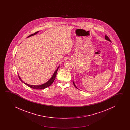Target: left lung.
<instances>
[{"label":"left lung","mask_w":130,"mask_h":130,"mask_svg":"<svg viewBox=\"0 0 130 130\" xmlns=\"http://www.w3.org/2000/svg\"><path fill=\"white\" fill-rule=\"evenodd\" d=\"M105 39L106 40H107V41H110L111 42V41H110V39L109 38V37H108V36H106V35H105ZM73 85H74V86H75V87H76V88H77V87L75 85V84L74 82V81H73Z\"/></svg>","instance_id":"1"}]
</instances>
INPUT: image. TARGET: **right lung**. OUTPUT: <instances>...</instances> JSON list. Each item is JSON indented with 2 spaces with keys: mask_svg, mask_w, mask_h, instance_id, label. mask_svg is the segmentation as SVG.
I'll return each mask as SVG.
<instances>
[{
  "mask_svg": "<svg viewBox=\"0 0 130 130\" xmlns=\"http://www.w3.org/2000/svg\"><path fill=\"white\" fill-rule=\"evenodd\" d=\"M39 32V31H37L35 33H33L32 34H31V35H30V36H28V37H27V38H29V37H30L31 36H33V35H35L37 33H38ZM59 66H59L58 67V68L53 73V75H52V77L50 78V79L48 80V81H47L46 82H45V83H44V84H41V85H29V84H28L27 83H25V82H24V81L21 79V78H20V77L19 75V78L20 80L22 82L24 83L26 85H27L28 86L30 87L31 88L38 89V90H40V89H43L46 88H47L48 87H49V86H51V85L52 84V83L53 82V81L55 80L56 76V75H57V72H58V68H59Z\"/></svg>",
  "mask_w": 130,
  "mask_h": 130,
  "instance_id": "add662e5",
  "label": "right lung"
}]
</instances>
